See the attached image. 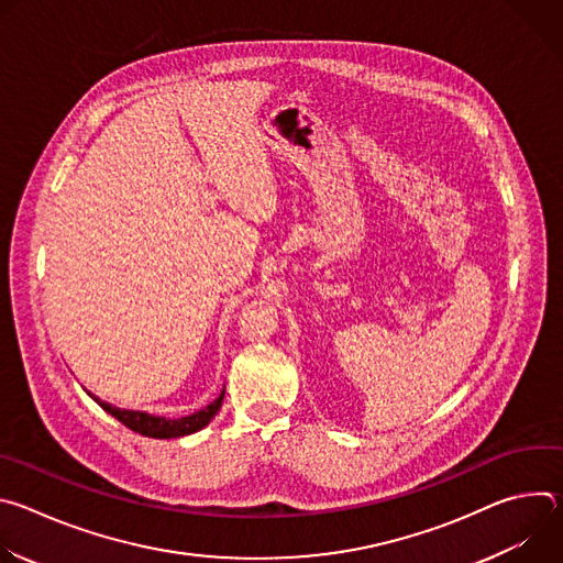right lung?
Wrapping results in <instances>:
<instances>
[{
  "label": "right lung",
  "instance_id": "1",
  "mask_svg": "<svg viewBox=\"0 0 563 563\" xmlns=\"http://www.w3.org/2000/svg\"><path fill=\"white\" fill-rule=\"evenodd\" d=\"M89 396L96 400V404L109 412L111 417H115L122 426H126L129 430L142 434V437H151V439H178V437H187L194 434L198 430H202L205 426H209V421L218 415L220 406H222V398H224V389L220 391V396L209 404L207 408L189 415V417H180V419H167V417H153L140 410H120L111 404H104L98 396H93L89 391Z\"/></svg>",
  "mask_w": 563,
  "mask_h": 563
}]
</instances>
